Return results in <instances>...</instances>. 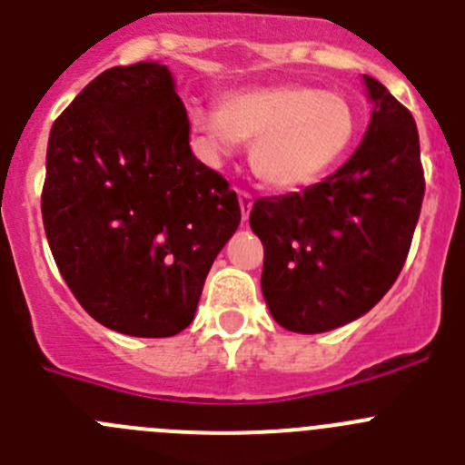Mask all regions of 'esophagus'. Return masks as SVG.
<instances>
[{
	"mask_svg": "<svg viewBox=\"0 0 465 465\" xmlns=\"http://www.w3.org/2000/svg\"><path fill=\"white\" fill-rule=\"evenodd\" d=\"M240 207H242V219L249 221L251 207H253V196L249 192H240Z\"/></svg>",
	"mask_w": 465,
	"mask_h": 465,
	"instance_id": "obj_1",
	"label": "esophagus"
}]
</instances>
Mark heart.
I'll return each instance as SVG.
<instances>
[{
    "label": "heart",
    "instance_id": "obj_1",
    "mask_svg": "<svg viewBox=\"0 0 465 465\" xmlns=\"http://www.w3.org/2000/svg\"><path fill=\"white\" fill-rule=\"evenodd\" d=\"M189 123L210 162L228 157L237 143H251V169L278 192H299L326 178L358 130L356 109L344 93L306 84L225 93L216 112L193 104Z\"/></svg>",
    "mask_w": 465,
    "mask_h": 465
}]
</instances>
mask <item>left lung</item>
<instances>
[{
	"label": "left lung",
	"mask_w": 465,
	"mask_h": 465,
	"mask_svg": "<svg viewBox=\"0 0 465 465\" xmlns=\"http://www.w3.org/2000/svg\"><path fill=\"white\" fill-rule=\"evenodd\" d=\"M372 116L356 153L302 193L258 198L262 296L294 333H326L372 311L400 276L424 196L413 116L362 74Z\"/></svg>",
	"instance_id": "obj_1"
}]
</instances>
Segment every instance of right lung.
Instances as JSON below:
<instances>
[{
    "instance_id": "right-lung-1",
    "label": "right lung",
    "mask_w": 465,
    "mask_h": 465,
    "mask_svg": "<svg viewBox=\"0 0 465 465\" xmlns=\"http://www.w3.org/2000/svg\"><path fill=\"white\" fill-rule=\"evenodd\" d=\"M45 169L43 225L84 311L134 338L187 329L242 212L193 157L171 70L141 61L97 74L52 125Z\"/></svg>"
}]
</instances>
